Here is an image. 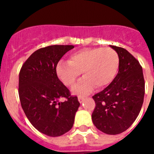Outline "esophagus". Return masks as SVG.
<instances>
[{"label": "esophagus", "instance_id": "obj_1", "mask_svg": "<svg viewBox=\"0 0 154 154\" xmlns=\"http://www.w3.org/2000/svg\"><path fill=\"white\" fill-rule=\"evenodd\" d=\"M78 100L80 103H83V100H84V97H83V96H78Z\"/></svg>", "mask_w": 154, "mask_h": 154}]
</instances>
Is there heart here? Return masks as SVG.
<instances>
[{"mask_svg": "<svg viewBox=\"0 0 154 154\" xmlns=\"http://www.w3.org/2000/svg\"><path fill=\"white\" fill-rule=\"evenodd\" d=\"M119 57L110 48H86L70 55L68 61H60L57 74L63 84L71 86L83 74L84 77L72 88L74 94H88L94 86L100 88L109 84L117 74Z\"/></svg>", "mask_w": 154, "mask_h": 154, "instance_id": "1", "label": "heart"}]
</instances>
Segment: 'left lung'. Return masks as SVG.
I'll return each instance as SVG.
<instances>
[{"mask_svg": "<svg viewBox=\"0 0 154 154\" xmlns=\"http://www.w3.org/2000/svg\"><path fill=\"white\" fill-rule=\"evenodd\" d=\"M109 46L119 55V72L106 88L92 97L96 106L91 119L99 130L116 135L127 130L139 116L144 80L142 66L131 54L125 48Z\"/></svg>", "mask_w": 154, "mask_h": 154, "instance_id": "8db88e82", "label": "left lung"}]
</instances>
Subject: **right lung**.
Listing matches in <instances>:
<instances>
[{"instance_id":"right-lung-1","label":"right lung","mask_w":154,"mask_h":154,"mask_svg":"<svg viewBox=\"0 0 154 154\" xmlns=\"http://www.w3.org/2000/svg\"><path fill=\"white\" fill-rule=\"evenodd\" d=\"M74 45H51L32 53L19 73L21 107L32 125L45 135L57 137L72 128L80 106L77 97L58 78L57 66ZM66 97L65 102L59 101Z\"/></svg>"}]
</instances>
